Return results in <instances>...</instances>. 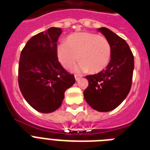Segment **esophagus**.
Here are the masks:
<instances>
[{
	"instance_id": "34e87169",
	"label": "esophagus",
	"mask_w": 150,
	"mask_h": 150,
	"mask_svg": "<svg viewBox=\"0 0 150 150\" xmlns=\"http://www.w3.org/2000/svg\"><path fill=\"white\" fill-rule=\"evenodd\" d=\"M81 76L80 75H78V74H75V79H76V81H79L81 79Z\"/></svg>"
}]
</instances>
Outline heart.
I'll use <instances>...</instances> for the list:
<instances>
[{"mask_svg": "<svg viewBox=\"0 0 150 150\" xmlns=\"http://www.w3.org/2000/svg\"><path fill=\"white\" fill-rule=\"evenodd\" d=\"M57 55L59 60L65 67H72L79 58L81 62L75 68L76 72L89 69L91 73H98L108 64L111 46L105 37L81 32L69 35L67 43H59Z\"/></svg>", "mask_w": 150, "mask_h": 150, "instance_id": "obj_1", "label": "heart"}]
</instances>
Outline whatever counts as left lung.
<instances>
[{
  "label": "left lung",
  "mask_w": 150,
  "mask_h": 150,
  "mask_svg": "<svg viewBox=\"0 0 150 150\" xmlns=\"http://www.w3.org/2000/svg\"><path fill=\"white\" fill-rule=\"evenodd\" d=\"M101 32L111 46V60L106 69L86 76L88 86L83 91L87 104L98 111L116 108L129 94L132 87L134 56L128 43L107 28Z\"/></svg>",
  "instance_id": "1"
}]
</instances>
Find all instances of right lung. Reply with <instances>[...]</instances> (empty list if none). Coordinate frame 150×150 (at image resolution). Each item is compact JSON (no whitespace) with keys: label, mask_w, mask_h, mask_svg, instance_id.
I'll return each mask as SVG.
<instances>
[{"label":"right lung","mask_w":150,"mask_h":150,"mask_svg":"<svg viewBox=\"0 0 150 150\" xmlns=\"http://www.w3.org/2000/svg\"><path fill=\"white\" fill-rule=\"evenodd\" d=\"M59 28H50L27 42L18 64V85L28 104L42 113L60 107L64 93L76 82L74 74L62 67L57 56Z\"/></svg>","instance_id":"obj_1"}]
</instances>
